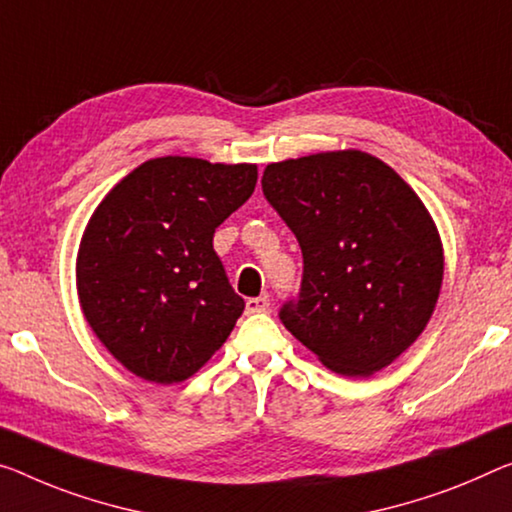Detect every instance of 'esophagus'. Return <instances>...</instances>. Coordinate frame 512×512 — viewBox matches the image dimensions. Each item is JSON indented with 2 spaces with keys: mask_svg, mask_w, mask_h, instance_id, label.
Returning <instances> with one entry per match:
<instances>
[{
  "mask_svg": "<svg viewBox=\"0 0 512 512\" xmlns=\"http://www.w3.org/2000/svg\"><path fill=\"white\" fill-rule=\"evenodd\" d=\"M247 313H263L270 309V297L261 295V297H249L247 300Z\"/></svg>",
  "mask_w": 512,
  "mask_h": 512,
  "instance_id": "1",
  "label": "esophagus"
}]
</instances>
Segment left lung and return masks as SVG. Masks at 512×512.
I'll list each match as a JSON object with an SVG mask.
<instances>
[{
    "mask_svg": "<svg viewBox=\"0 0 512 512\" xmlns=\"http://www.w3.org/2000/svg\"><path fill=\"white\" fill-rule=\"evenodd\" d=\"M261 185L304 258L281 322L338 375L382 371L426 329L442 288L444 249L423 201L355 148L272 162Z\"/></svg>",
    "mask_w": 512,
    "mask_h": 512,
    "instance_id": "1",
    "label": "left lung"
}]
</instances>
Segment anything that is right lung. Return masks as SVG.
Masks as SVG:
<instances>
[{"label": "right lung", "instance_id": "add662e5", "mask_svg": "<svg viewBox=\"0 0 512 512\" xmlns=\"http://www.w3.org/2000/svg\"><path fill=\"white\" fill-rule=\"evenodd\" d=\"M256 180V164L155 157L91 215L77 251V295L100 343L141 380L192 377L245 311L212 235Z\"/></svg>", "mask_w": 512, "mask_h": 512}]
</instances>
